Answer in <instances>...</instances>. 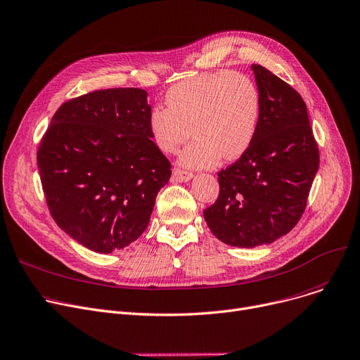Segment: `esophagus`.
<instances>
[{
    "mask_svg": "<svg viewBox=\"0 0 360 360\" xmlns=\"http://www.w3.org/2000/svg\"><path fill=\"white\" fill-rule=\"evenodd\" d=\"M192 177H193L192 173L179 170V168H174V170H173V176H172L173 181H177V183H186V181H188Z\"/></svg>",
    "mask_w": 360,
    "mask_h": 360,
    "instance_id": "esophagus-1",
    "label": "esophagus"
}]
</instances>
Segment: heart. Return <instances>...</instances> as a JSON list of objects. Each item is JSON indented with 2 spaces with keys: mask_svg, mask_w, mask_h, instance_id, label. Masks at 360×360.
<instances>
[{
  "mask_svg": "<svg viewBox=\"0 0 360 360\" xmlns=\"http://www.w3.org/2000/svg\"><path fill=\"white\" fill-rule=\"evenodd\" d=\"M165 104L148 116V131L165 154L177 151L193 134L196 139L179 155L187 168L237 160L256 138L260 93L243 72H206L183 79L168 89Z\"/></svg>",
  "mask_w": 360,
  "mask_h": 360,
  "instance_id": "obj_1",
  "label": "heart"
}]
</instances>
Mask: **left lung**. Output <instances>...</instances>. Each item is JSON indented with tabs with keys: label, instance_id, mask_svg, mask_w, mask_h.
Wrapping results in <instances>:
<instances>
[{
	"label": "left lung",
	"instance_id": "1",
	"mask_svg": "<svg viewBox=\"0 0 360 360\" xmlns=\"http://www.w3.org/2000/svg\"><path fill=\"white\" fill-rule=\"evenodd\" d=\"M260 119L248 151L218 173L219 196L203 210L212 234L232 247L270 244L298 224L320 167L307 105L297 90L251 65Z\"/></svg>",
	"mask_w": 360,
	"mask_h": 360
}]
</instances>
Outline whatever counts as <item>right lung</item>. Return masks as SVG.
<instances>
[{
    "instance_id": "1",
    "label": "right lung",
    "mask_w": 360,
    "mask_h": 360,
    "mask_svg": "<svg viewBox=\"0 0 360 360\" xmlns=\"http://www.w3.org/2000/svg\"><path fill=\"white\" fill-rule=\"evenodd\" d=\"M142 89L91 91L63 103L37 151L41 187L58 226L109 255L138 240L172 165L148 131Z\"/></svg>"
}]
</instances>
